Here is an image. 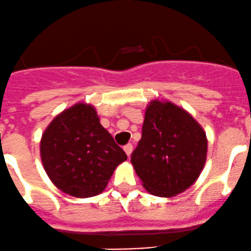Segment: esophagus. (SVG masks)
Masks as SVG:
<instances>
[{
    "instance_id": "esophagus-1",
    "label": "esophagus",
    "mask_w": 251,
    "mask_h": 251,
    "mask_svg": "<svg viewBox=\"0 0 251 251\" xmlns=\"http://www.w3.org/2000/svg\"><path fill=\"white\" fill-rule=\"evenodd\" d=\"M124 151H125L126 155H127V156H130V155H131V153H132V151H133V147H132V144H126V146L124 147Z\"/></svg>"
}]
</instances>
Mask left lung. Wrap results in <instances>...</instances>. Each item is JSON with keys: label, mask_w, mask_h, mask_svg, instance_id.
<instances>
[{"label": "left lung", "mask_w": 251, "mask_h": 251, "mask_svg": "<svg viewBox=\"0 0 251 251\" xmlns=\"http://www.w3.org/2000/svg\"><path fill=\"white\" fill-rule=\"evenodd\" d=\"M206 153V133L188 111L170 100L149 102L142 138L131 155L147 192L161 198L183 193L201 176Z\"/></svg>", "instance_id": "obj_1"}]
</instances>
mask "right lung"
Here are the masks:
<instances>
[{
  "instance_id": "1",
  "label": "right lung",
  "mask_w": 251,
  "mask_h": 251,
  "mask_svg": "<svg viewBox=\"0 0 251 251\" xmlns=\"http://www.w3.org/2000/svg\"><path fill=\"white\" fill-rule=\"evenodd\" d=\"M40 155L50 182L75 198L102 193L115 169L127 159L100 125L96 108L85 102L60 111L48 124Z\"/></svg>"
}]
</instances>
